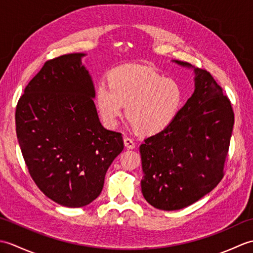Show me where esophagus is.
I'll list each match as a JSON object with an SVG mask.
<instances>
[{
  "label": "esophagus",
  "mask_w": 253,
  "mask_h": 253,
  "mask_svg": "<svg viewBox=\"0 0 253 253\" xmlns=\"http://www.w3.org/2000/svg\"><path fill=\"white\" fill-rule=\"evenodd\" d=\"M124 144H125V147H126L127 149H135V148H136L135 141H133L132 139L128 138V137L124 138Z\"/></svg>",
  "instance_id": "obj_1"
}]
</instances>
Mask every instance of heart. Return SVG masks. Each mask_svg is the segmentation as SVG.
Here are the masks:
<instances>
[{"mask_svg":"<svg viewBox=\"0 0 253 253\" xmlns=\"http://www.w3.org/2000/svg\"><path fill=\"white\" fill-rule=\"evenodd\" d=\"M94 99L107 127L117 125L126 105L131 126L142 135H154L173 122L182 103V89L152 67L126 65L109 74V85L99 84Z\"/></svg>","mask_w":253,"mask_h":253,"instance_id":"1","label":"heart"}]
</instances>
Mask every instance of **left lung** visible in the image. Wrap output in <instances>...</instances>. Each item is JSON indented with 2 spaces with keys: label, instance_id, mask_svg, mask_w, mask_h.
Here are the masks:
<instances>
[{
  "label": "left lung",
  "instance_id": "obj_1",
  "mask_svg": "<svg viewBox=\"0 0 253 253\" xmlns=\"http://www.w3.org/2000/svg\"><path fill=\"white\" fill-rule=\"evenodd\" d=\"M195 73V91L169 125L140 146L141 191L152 207L176 211L200 200L224 176L234 126L232 104L212 75Z\"/></svg>",
  "mask_w": 253,
  "mask_h": 253
}]
</instances>
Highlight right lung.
Wrapping results in <instances>:
<instances>
[{"label": "right lung", "instance_id": "right-lung-1", "mask_svg": "<svg viewBox=\"0 0 253 253\" xmlns=\"http://www.w3.org/2000/svg\"><path fill=\"white\" fill-rule=\"evenodd\" d=\"M84 53L44 63L16 107V133L27 168L51 200L82 208L100 196L107 169L124 149L121 132L100 123Z\"/></svg>", "mask_w": 253, "mask_h": 253}]
</instances>
